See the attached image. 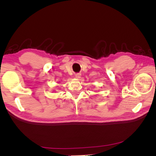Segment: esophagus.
Masks as SVG:
<instances>
[{"label": "esophagus", "instance_id": "34e87169", "mask_svg": "<svg viewBox=\"0 0 156 156\" xmlns=\"http://www.w3.org/2000/svg\"><path fill=\"white\" fill-rule=\"evenodd\" d=\"M81 73H77L75 74V78L77 79H79L80 78H81Z\"/></svg>", "mask_w": 156, "mask_h": 156}]
</instances>
